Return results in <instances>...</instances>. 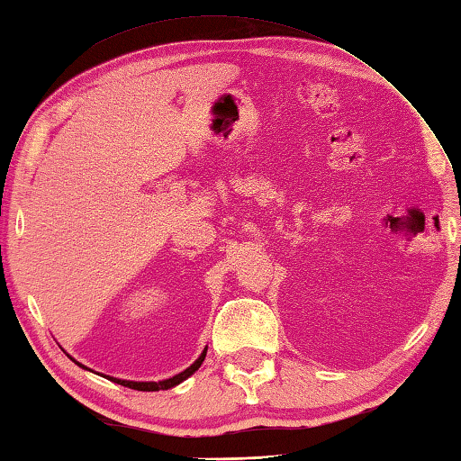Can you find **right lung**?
<instances>
[{
    "instance_id": "obj_1",
    "label": "right lung",
    "mask_w": 461,
    "mask_h": 461,
    "mask_svg": "<svg viewBox=\"0 0 461 461\" xmlns=\"http://www.w3.org/2000/svg\"><path fill=\"white\" fill-rule=\"evenodd\" d=\"M205 352H208V347L203 348V352L198 357V360L194 362L192 366H188L184 372H180V375H176V376H172V378H166V380H160V382H134V380H121V378H113V376H106V378L116 382V384H121V386H129V388H134V390H144V393H156V390H168V388H172V386H176V384H180V382H184L188 376H192L194 372L202 366V362H203V358H205ZM73 360H75V358H73ZM75 362H77V360H75ZM77 365H79V362H77ZM79 366H81V368H86V366H83V365H79ZM86 370H89V368H86Z\"/></svg>"
}]
</instances>
